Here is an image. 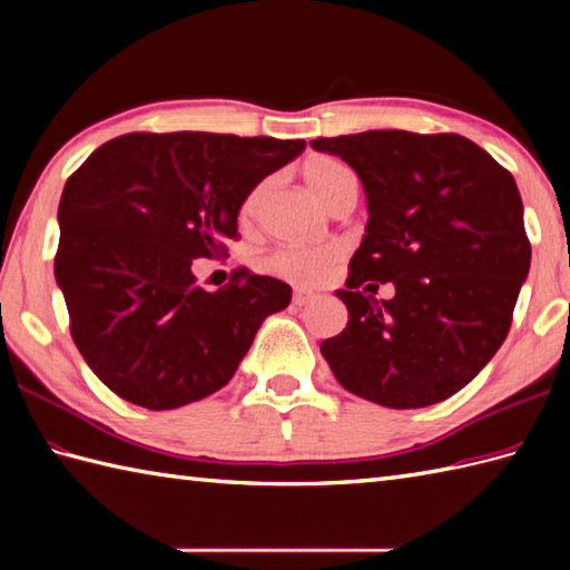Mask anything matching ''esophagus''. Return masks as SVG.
<instances>
[{"instance_id":"obj_1","label":"esophagus","mask_w":570,"mask_h":570,"mask_svg":"<svg viewBox=\"0 0 570 570\" xmlns=\"http://www.w3.org/2000/svg\"><path fill=\"white\" fill-rule=\"evenodd\" d=\"M313 301V294L311 292H304V288H296L294 292V306H306Z\"/></svg>"}]
</instances>
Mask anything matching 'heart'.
I'll return each instance as SVG.
<instances>
[{
  "instance_id": "obj_1",
  "label": "heart",
  "mask_w": 570,
  "mask_h": 570,
  "mask_svg": "<svg viewBox=\"0 0 570 570\" xmlns=\"http://www.w3.org/2000/svg\"><path fill=\"white\" fill-rule=\"evenodd\" d=\"M308 190L316 196L325 208H333V205L341 200L347 193H355V178L350 174V168L341 161L331 159V156H313L301 168ZM266 190L269 184H259L249 190V196L242 200L239 208V223L252 225L262 213V205L266 198ZM341 247L337 245H323V247H288L274 252L269 259H266V269L272 274L288 278V282L311 286L318 284L321 278L333 269V264L341 259Z\"/></svg>"
}]
</instances>
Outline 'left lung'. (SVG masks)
Here are the masks:
<instances>
[{
  "label": "left lung",
  "instance_id": "left-lung-1",
  "mask_svg": "<svg viewBox=\"0 0 570 570\" xmlns=\"http://www.w3.org/2000/svg\"><path fill=\"white\" fill-rule=\"evenodd\" d=\"M311 147L355 168L370 213L345 288L335 292L347 325L321 343L325 362L367 402H443L498 353L529 274L512 174L460 135L372 129ZM365 281H392L397 294L365 297L356 292Z\"/></svg>",
  "mask_w": 570,
  "mask_h": 570
}]
</instances>
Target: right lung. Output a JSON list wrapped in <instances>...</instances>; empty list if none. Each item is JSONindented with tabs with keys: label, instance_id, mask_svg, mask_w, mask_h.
Segmentation results:
<instances>
[{
	"label": "right lung",
	"instance_id": "add662e5",
	"mask_svg": "<svg viewBox=\"0 0 570 570\" xmlns=\"http://www.w3.org/2000/svg\"><path fill=\"white\" fill-rule=\"evenodd\" d=\"M304 139L131 131L105 141L66 180L56 282L90 370L127 402L178 409L233 380L292 286L235 272L205 292L193 259L237 237L242 200L294 161Z\"/></svg>",
	"mask_w": 570,
	"mask_h": 570
}]
</instances>
